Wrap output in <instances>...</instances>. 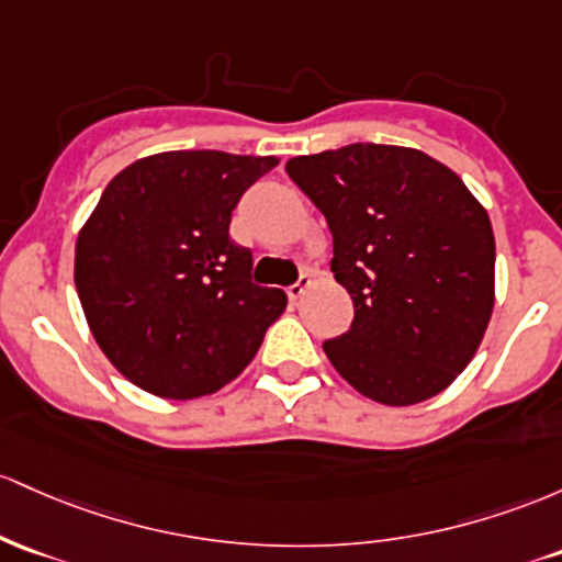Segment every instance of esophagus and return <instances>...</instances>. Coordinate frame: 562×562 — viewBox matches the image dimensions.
Returning a JSON list of instances; mask_svg holds the SVG:
<instances>
[{"instance_id":"34e87169","label":"esophagus","mask_w":562,"mask_h":562,"mask_svg":"<svg viewBox=\"0 0 562 562\" xmlns=\"http://www.w3.org/2000/svg\"><path fill=\"white\" fill-rule=\"evenodd\" d=\"M313 286V279H311V276H302V279L297 281V283H292V286H289L286 289V294H289V300H292V302H300L302 300V294H305L307 292V289H311Z\"/></svg>"}]
</instances>
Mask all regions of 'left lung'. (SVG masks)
I'll return each mask as SVG.
<instances>
[{
	"label": "left lung",
	"instance_id": "8db88e82",
	"mask_svg": "<svg viewBox=\"0 0 562 562\" xmlns=\"http://www.w3.org/2000/svg\"><path fill=\"white\" fill-rule=\"evenodd\" d=\"M286 172L324 212L331 273L352 324L324 352L384 406L443 393L468 369L494 313L496 244L485 206L417 148L352 143L294 156Z\"/></svg>",
	"mask_w": 562,
	"mask_h": 562
}]
</instances>
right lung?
Returning <instances> with one entry per match:
<instances>
[{"label": "right lung", "mask_w": 562, "mask_h": 562, "mask_svg": "<svg viewBox=\"0 0 562 562\" xmlns=\"http://www.w3.org/2000/svg\"><path fill=\"white\" fill-rule=\"evenodd\" d=\"M276 156L164 150L130 164L81 225L74 281L94 342L132 384L169 401L217 393L286 307L251 283L231 212Z\"/></svg>", "instance_id": "add662e5"}]
</instances>
